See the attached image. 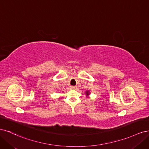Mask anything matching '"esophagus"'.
I'll return each mask as SVG.
<instances>
[{"label": "esophagus", "mask_w": 149, "mask_h": 149, "mask_svg": "<svg viewBox=\"0 0 149 149\" xmlns=\"http://www.w3.org/2000/svg\"><path fill=\"white\" fill-rule=\"evenodd\" d=\"M71 89H76V86H71Z\"/></svg>", "instance_id": "esophagus-1"}]
</instances>
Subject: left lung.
Returning a JSON list of instances; mask_svg holds the SVG:
<instances>
[{
	"label": "left lung",
	"mask_w": 149,
	"mask_h": 149,
	"mask_svg": "<svg viewBox=\"0 0 149 149\" xmlns=\"http://www.w3.org/2000/svg\"><path fill=\"white\" fill-rule=\"evenodd\" d=\"M86 95H89V91H86Z\"/></svg>",
	"instance_id": "left-lung-1"
}]
</instances>
